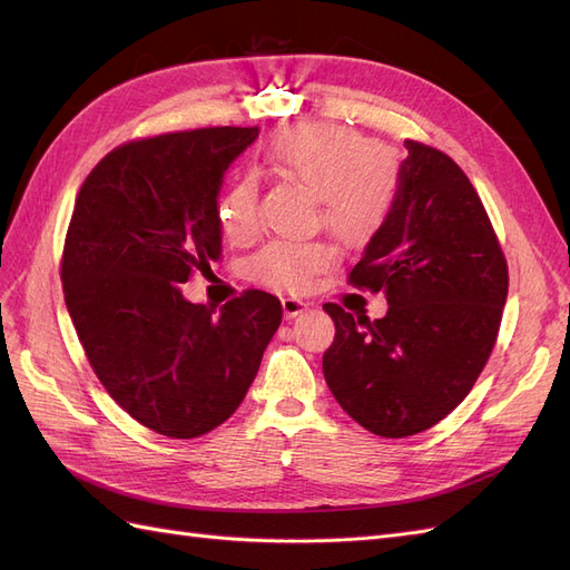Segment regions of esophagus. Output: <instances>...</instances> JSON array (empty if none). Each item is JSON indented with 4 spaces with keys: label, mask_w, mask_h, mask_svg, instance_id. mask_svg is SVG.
<instances>
[{
    "label": "esophagus",
    "mask_w": 570,
    "mask_h": 570,
    "mask_svg": "<svg viewBox=\"0 0 570 570\" xmlns=\"http://www.w3.org/2000/svg\"><path fill=\"white\" fill-rule=\"evenodd\" d=\"M281 302H283V314H285L287 318H295V316L304 314L306 308H308V304L302 302V299H297V297H283Z\"/></svg>",
    "instance_id": "esophagus-1"
}]
</instances>
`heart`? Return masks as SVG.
Masks as SVG:
<instances>
[{
	"label": "heart",
	"instance_id": "obj_1",
	"mask_svg": "<svg viewBox=\"0 0 570 570\" xmlns=\"http://www.w3.org/2000/svg\"><path fill=\"white\" fill-rule=\"evenodd\" d=\"M371 137L342 126L304 124L281 130L264 151L273 176L295 180L318 193L323 226L350 247H364L383 233L396 204V178ZM223 237L247 243L262 226L258 185L233 183L216 202ZM337 262L325 239H275L258 249L249 273L266 287L299 292Z\"/></svg>",
	"mask_w": 570,
	"mask_h": 570
}]
</instances>
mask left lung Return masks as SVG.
Listing matches in <instances>:
<instances>
[{
    "instance_id": "1",
    "label": "left lung",
    "mask_w": 570,
    "mask_h": 570,
    "mask_svg": "<svg viewBox=\"0 0 570 570\" xmlns=\"http://www.w3.org/2000/svg\"><path fill=\"white\" fill-rule=\"evenodd\" d=\"M394 212L347 283L385 292L371 321L323 308L335 340L323 375L337 404L381 438L440 423L471 392L497 342L509 266L475 187L444 151L406 140Z\"/></svg>"
}]
</instances>
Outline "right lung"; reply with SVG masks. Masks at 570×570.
<instances>
[{
  "label": "right lung",
  "mask_w": 570,
  "mask_h": 570,
  "mask_svg": "<svg viewBox=\"0 0 570 570\" xmlns=\"http://www.w3.org/2000/svg\"><path fill=\"white\" fill-rule=\"evenodd\" d=\"M256 135L223 126L118 145L85 178L68 223L61 283L85 356L111 400L166 438L228 421L283 321L264 289L220 312L180 292L223 254L220 180Z\"/></svg>",
  "instance_id": "obj_1"
}]
</instances>
